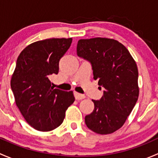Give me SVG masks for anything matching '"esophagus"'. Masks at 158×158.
Listing matches in <instances>:
<instances>
[{"instance_id":"obj_1","label":"esophagus","mask_w":158,"mask_h":158,"mask_svg":"<svg viewBox=\"0 0 158 158\" xmlns=\"http://www.w3.org/2000/svg\"><path fill=\"white\" fill-rule=\"evenodd\" d=\"M74 95H75V98H76V100H82V99H83V98H85V95H82V94L79 93V92H74Z\"/></svg>"}]
</instances>
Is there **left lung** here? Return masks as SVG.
<instances>
[{"label": "left lung", "mask_w": 158, "mask_h": 158, "mask_svg": "<svg viewBox=\"0 0 158 158\" xmlns=\"http://www.w3.org/2000/svg\"><path fill=\"white\" fill-rule=\"evenodd\" d=\"M76 50L91 63L94 79L105 89L99 100H92L95 108L85 117V125L97 134L113 133L125 124L138 98L136 63L126 47L113 39L79 40Z\"/></svg>", "instance_id": "1"}]
</instances>
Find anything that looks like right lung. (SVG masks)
<instances>
[{"mask_svg": "<svg viewBox=\"0 0 158 158\" xmlns=\"http://www.w3.org/2000/svg\"><path fill=\"white\" fill-rule=\"evenodd\" d=\"M72 38H52L33 43L19 55L10 86L15 102L28 124L49 131L63 123L66 111L75 101L72 91L53 89L49 76L58 74L59 62Z\"/></svg>", "mask_w": 158, "mask_h": 158, "instance_id": "right-lung-1", "label": "right lung"}]
</instances>
